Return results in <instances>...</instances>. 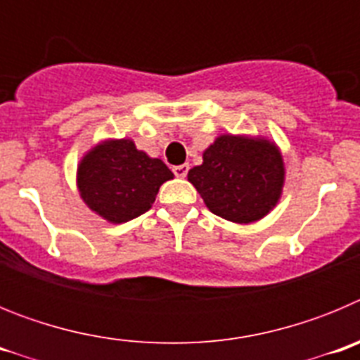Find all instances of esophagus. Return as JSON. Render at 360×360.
<instances>
[{
    "label": "esophagus",
    "mask_w": 360,
    "mask_h": 360,
    "mask_svg": "<svg viewBox=\"0 0 360 360\" xmlns=\"http://www.w3.org/2000/svg\"><path fill=\"white\" fill-rule=\"evenodd\" d=\"M187 171H189V165H187V164L174 165V167H173L174 176H178V178H186L187 176Z\"/></svg>",
    "instance_id": "obj_1"
}]
</instances>
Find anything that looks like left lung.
I'll return each mask as SVG.
<instances>
[{"mask_svg":"<svg viewBox=\"0 0 360 360\" xmlns=\"http://www.w3.org/2000/svg\"><path fill=\"white\" fill-rule=\"evenodd\" d=\"M209 211L234 224H252L276 207L285 182L278 146L265 139L221 135L187 174Z\"/></svg>","mask_w":360,"mask_h":360,"instance_id":"8db88e82","label":"left lung"}]
</instances>
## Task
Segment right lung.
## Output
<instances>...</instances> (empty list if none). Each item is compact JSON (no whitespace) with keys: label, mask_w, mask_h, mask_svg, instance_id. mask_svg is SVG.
I'll list each match as a JSON object with an SVG mask.
<instances>
[{"label":"right lung","mask_w":360,"mask_h":360,"mask_svg":"<svg viewBox=\"0 0 360 360\" xmlns=\"http://www.w3.org/2000/svg\"><path fill=\"white\" fill-rule=\"evenodd\" d=\"M173 178L160 158H149L133 141H106L84 155L77 169L81 198L111 224L149 211L160 186Z\"/></svg>","instance_id":"obj_1"}]
</instances>
